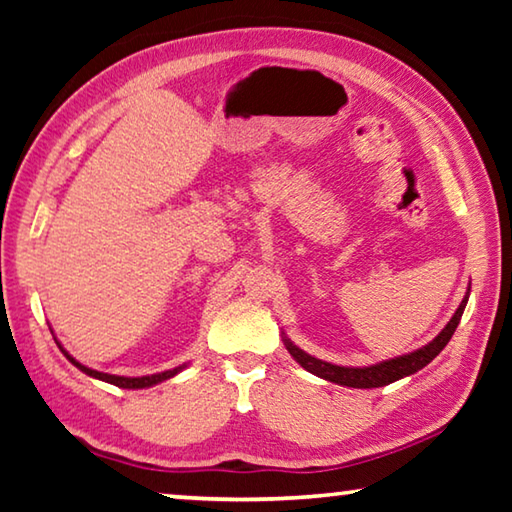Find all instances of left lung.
I'll return each mask as SVG.
<instances>
[{
	"mask_svg": "<svg viewBox=\"0 0 512 512\" xmlns=\"http://www.w3.org/2000/svg\"><path fill=\"white\" fill-rule=\"evenodd\" d=\"M467 298H470V289H467V296L463 298L461 305H458L452 320H449L443 332H440L429 345H424V348L415 350L411 354H404V357H395L391 361H381V363H377V366H368V368L334 366V363L320 361L316 357H311V354L302 352L289 339H284V345H287L291 357L296 359L302 368L314 372V375H318V377H323L327 381H334V384H341V386H352V388H379V386L393 384V381H397V379L409 377V375H413V372L422 370L429 361H433L440 352H443V348L449 343V339L454 336L458 323H461V316L465 311Z\"/></svg>",
	"mask_w": 512,
	"mask_h": 512,
	"instance_id": "left-lung-1",
	"label": "left lung"
}]
</instances>
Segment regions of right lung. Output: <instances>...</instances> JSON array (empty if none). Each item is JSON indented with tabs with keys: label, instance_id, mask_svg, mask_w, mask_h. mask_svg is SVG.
Returning <instances> with one entry per match:
<instances>
[{
	"label": "right lung",
	"instance_id": "add662e5",
	"mask_svg": "<svg viewBox=\"0 0 512 512\" xmlns=\"http://www.w3.org/2000/svg\"><path fill=\"white\" fill-rule=\"evenodd\" d=\"M58 348H60V343H58ZM63 350V348H60ZM63 354L65 357L74 363L76 368L79 370H83L85 375H90V377H94V379H101V381H108V384H115V386H119V388H146V386H153V384H160V381H164V379H169V377H173V375H178L180 370H183V366L180 368H173V370H164V372H158V375H149V377H117V375H108V372H99V370H92V368H85V366H81L79 361H76L72 354H67L65 350H63Z\"/></svg>",
	"mask_w": 512,
	"mask_h": 512
}]
</instances>
